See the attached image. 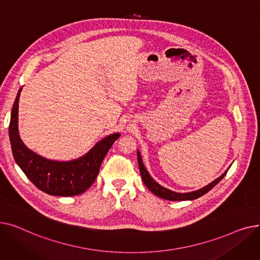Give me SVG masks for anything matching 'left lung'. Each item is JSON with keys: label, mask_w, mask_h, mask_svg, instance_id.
I'll return each mask as SVG.
<instances>
[{"label": "left lung", "mask_w": 260, "mask_h": 260, "mask_svg": "<svg viewBox=\"0 0 260 260\" xmlns=\"http://www.w3.org/2000/svg\"><path fill=\"white\" fill-rule=\"evenodd\" d=\"M137 156H138V165H139V170H140V174H141V178L145 184V186L151 190L153 194H155L156 196L163 198L166 200H171V201H183V200H194L197 199L199 197H201L202 195L207 194L209 190H211L218 182H220V180L223 178V177L226 175L228 171H225L219 178H217L216 180H214L213 182H211L209 185L204 186L198 190H194V192H189V193H176L173 192V190L166 188L161 186L159 183H157L152 177L151 175L148 174V172L146 171L144 165H143V161L140 155V152L137 151Z\"/></svg>", "instance_id": "1"}]
</instances>
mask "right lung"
<instances>
[{
    "label": "right lung",
    "mask_w": 260,
    "mask_h": 260,
    "mask_svg": "<svg viewBox=\"0 0 260 260\" xmlns=\"http://www.w3.org/2000/svg\"><path fill=\"white\" fill-rule=\"evenodd\" d=\"M19 89L13 103L9 123L11 151L17 165L39 189L52 196H76L84 193L95 180L101 163L109 148L120 137L112 134L99 141L90 151L76 160L53 161L41 157L27 148L20 138L18 128Z\"/></svg>",
    "instance_id": "1"
}]
</instances>
